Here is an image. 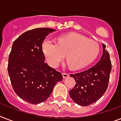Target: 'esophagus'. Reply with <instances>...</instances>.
Returning <instances> with one entry per match:
<instances>
[{"mask_svg":"<svg viewBox=\"0 0 121 121\" xmlns=\"http://www.w3.org/2000/svg\"><path fill=\"white\" fill-rule=\"evenodd\" d=\"M69 77V73H63V78H66L68 77Z\"/></svg>","mask_w":121,"mask_h":121,"instance_id":"obj_1","label":"esophagus"}]
</instances>
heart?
Here are the masks:
<instances>
[{"label": "heart", "instance_id": "obj_1", "mask_svg": "<svg viewBox=\"0 0 121 121\" xmlns=\"http://www.w3.org/2000/svg\"><path fill=\"white\" fill-rule=\"evenodd\" d=\"M43 49L49 64L57 68L66 55L73 70H79L90 64L99 53V46L78 33H69L59 37L57 43L50 39L43 42Z\"/></svg>", "mask_w": 121, "mask_h": 121}]
</instances>
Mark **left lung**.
Wrapping results in <instances>:
<instances>
[{
  "instance_id": "obj_1",
  "label": "left lung",
  "mask_w": 121,
  "mask_h": 121,
  "mask_svg": "<svg viewBox=\"0 0 121 121\" xmlns=\"http://www.w3.org/2000/svg\"><path fill=\"white\" fill-rule=\"evenodd\" d=\"M103 55L100 60L92 68L75 74H71L76 84L70 90V97L82 106H88L95 102L107 90L112 64L109 53L102 44Z\"/></svg>"
}]
</instances>
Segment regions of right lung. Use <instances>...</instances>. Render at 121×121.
<instances>
[{
	"mask_svg": "<svg viewBox=\"0 0 121 121\" xmlns=\"http://www.w3.org/2000/svg\"><path fill=\"white\" fill-rule=\"evenodd\" d=\"M55 30L36 28L22 34L14 41L9 54L8 73L14 92L32 104L45 101L57 82L60 72L44 62L42 44L46 36Z\"/></svg>",
	"mask_w": 121,
	"mask_h": 121,
	"instance_id": "add662e5",
	"label": "right lung"
}]
</instances>
